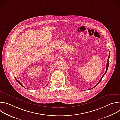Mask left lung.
Returning a JSON list of instances; mask_svg holds the SVG:
<instances>
[{
	"label": "left lung",
	"mask_w": 120,
	"mask_h": 120,
	"mask_svg": "<svg viewBox=\"0 0 120 120\" xmlns=\"http://www.w3.org/2000/svg\"><path fill=\"white\" fill-rule=\"evenodd\" d=\"M15 77V80H16V81H17V82H19V84H20V85H21V86H23V87H24V86H23V85H22V83H21V82H19V80H17V79H16V78H15V77Z\"/></svg>",
	"instance_id": "1"
}]
</instances>
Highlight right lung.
<instances>
[{
    "mask_svg": "<svg viewBox=\"0 0 120 120\" xmlns=\"http://www.w3.org/2000/svg\"><path fill=\"white\" fill-rule=\"evenodd\" d=\"M110 55L109 54V56H108V60H107V64H106V71H105V74H104V75L102 76V77H101V80L99 81V82H98V83L95 85V86H94V87L93 88H94L95 86H96V85H97L101 81V79H102V77H103L104 76V75L106 74V72H107V69H108V66H109V58H110ZM93 88H92V89H93Z\"/></svg>",
    "mask_w": 120,
    "mask_h": 120,
    "instance_id": "obj_1",
    "label": "right lung"
}]
</instances>
